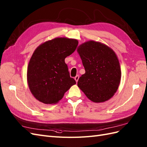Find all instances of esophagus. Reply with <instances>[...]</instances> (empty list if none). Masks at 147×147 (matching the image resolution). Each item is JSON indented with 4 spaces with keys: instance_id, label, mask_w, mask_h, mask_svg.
<instances>
[{
    "instance_id": "34e87169",
    "label": "esophagus",
    "mask_w": 147,
    "mask_h": 147,
    "mask_svg": "<svg viewBox=\"0 0 147 147\" xmlns=\"http://www.w3.org/2000/svg\"><path fill=\"white\" fill-rule=\"evenodd\" d=\"M79 75H77V76H75V78H74V79H75V81H76V82H78V79H79Z\"/></svg>"
}]
</instances>
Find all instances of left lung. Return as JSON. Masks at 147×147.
<instances>
[{"label": "left lung", "mask_w": 147, "mask_h": 147, "mask_svg": "<svg viewBox=\"0 0 147 147\" xmlns=\"http://www.w3.org/2000/svg\"><path fill=\"white\" fill-rule=\"evenodd\" d=\"M77 50L86 71L79 79L78 87L94 102H103L111 98L118 89L121 75L115 52L94 40L79 45Z\"/></svg>", "instance_id": "obj_1"}]
</instances>
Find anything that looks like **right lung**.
<instances>
[{
	"label": "right lung",
	"instance_id": "right-lung-1",
	"mask_svg": "<svg viewBox=\"0 0 147 147\" xmlns=\"http://www.w3.org/2000/svg\"><path fill=\"white\" fill-rule=\"evenodd\" d=\"M76 39L59 37L40 45L33 53L27 71L32 94L39 102L55 104L76 81L69 76L65 58L76 49Z\"/></svg>",
	"mask_w": 147,
	"mask_h": 147
}]
</instances>
